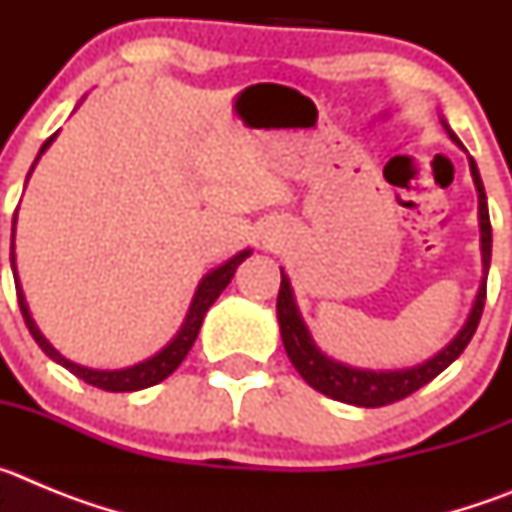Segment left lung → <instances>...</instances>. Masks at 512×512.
Listing matches in <instances>:
<instances>
[{"label": "left lung", "mask_w": 512, "mask_h": 512, "mask_svg": "<svg viewBox=\"0 0 512 512\" xmlns=\"http://www.w3.org/2000/svg\"><path fill=\"white\" fill-rule=\"evenodd\" d=\"M443 130L449 133L456 146H461V140L456 138L454 130L449 128V122L441 117ZM467 151V148H464ZM469 171H472L474 187H477L479 200V248H482V282H479L477 297L469 310L467 320L459 328L454 338L446 346L433 354L431 359L420 361L415 366H405V369H359V366H348L343 361L330 359L318 348V343L312 341L310 330H307L302 312L297 307L295 289L289 284V277L282 269V284H279L277 297V320L279 333H282L284 351H287L289 361L295 366L300 377L310 384L312 390L323 392L325 397H333L346 405H356V408H382L390 402L402 400V397L413 395L423 384L436 379L446 366L454 364L461 356V351L472 341L474 330H477L482 310H485L487 297V274H490V259H492V225L490 212H487V194L485 184L479 179V169L474 164V158L469 156Z\"/></svg>", "instance_id": "1"}]
</instances>
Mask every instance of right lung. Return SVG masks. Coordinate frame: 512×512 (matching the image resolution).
Segmentation results:
<instances>
[{"label":"right lung","mask_w":512,"mask_h":512,"mask_svg":"<svg viewBox=\"0 0 512 512\" xmlns=\"http://www.w3.org/2000/svg\"><path fill=\"white\" fill-rule=\"evenodd\" d=\"M56 135L58 133H53L51 138L45 140L43 146H40V153H38V158H35V164H38L40 156H43V153L48 151V146H51L53 140H56ZM35 164L30 166V174H33ZM30 174H27V179H30ZM15 225H17V212H15V217H12V253H9V261H12V274H15V287H17V302H20V310H22V318H25L27 330L33 333L35 343L43 348L48 359H53L56 364L66 366L71 374H76V377L84 379V382L92 384V387H99V390H107V392H135V390H146V387H153V384H158V382H164V379L174 372L176 366L182 364L184 356L189 354V348L194 346V341H197V333H200V328H202V320H205V315H207V310L212 307V302H215L217 297H220V292L228 287L230 279H233V274H235V269H238V266H241L248 256H251V248H243L241 253H235L233 259H228L225 264L217 266V269L207 271L205 277H202V282L197 284V292H194L192 305H189L187 318H184L182 328L176 330V336L171 338V341L166 343V346L161 348L158 354H153L151 359L140 361V364H133V366H125V369H89V366L74 364V361H69L63 354H58L56 348L45 341V336L40 333L38 325H35L33 315H30V307H27V302H25V292H22V287H20V277H17Z\"/></svg>","instance_id":"1"}]
</instances>
